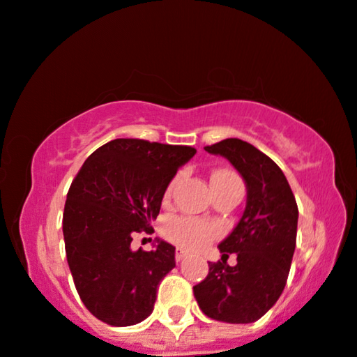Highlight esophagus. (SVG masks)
Returning <instances> with one entry per match:
<instances>
[{"label":"esophagus","instance_id":"34e87169","mask_svg":"<svg viewBox=\"0 0 357 357\" xmlns=\"http://www.w3.org/2000/svg\"><path fill=\"white\" fill-rule=\"evenodd\" d=\"M188 257V252H184L183 249H176V252H174V259H176V261H181V260H184Z\"/></svg>","mask_w":357,"mask_h":357}]
</instances>
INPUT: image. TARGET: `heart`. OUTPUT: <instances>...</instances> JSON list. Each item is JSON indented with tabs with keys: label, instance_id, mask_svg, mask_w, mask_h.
<instances>
[{
	"label": "heart",
	"instance_id": "heart-1",
	"mask_svg": "<svg viewBox=\"0 0 357 357\" xmlns=\"http://www.w3.org/2000/svg\"><path fill=\"white\" fill-rule=\"evenodd\" d=\"M212 186H219V184L231 183V181H241L237 174L232 171H215L212 174ZM173 184L166 189V196H169ZM163 236L168 238L169 242L176 243V245L183 247V249H202L207 243H211L215 237L219 236V227L212 222H206V220L194 219V218H171L163 225Z\"/></svg>",
	"mask_w": 357,
	"mask_h": 357
}]
</instances>
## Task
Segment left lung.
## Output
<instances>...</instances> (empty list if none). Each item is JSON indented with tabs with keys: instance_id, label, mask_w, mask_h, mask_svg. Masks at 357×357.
I'll list each match as a JSON object with an SVG mask.
<instances>
[{
	"instance_id": "left-lung-1",
	"label": "left lung",
	"mask_w": 357,
	"mask_h": 357,
	"mask_svg": "<svg viewBox=\"0 0 357 357\" xmlns=\"http://www.w3.org/2000/svg\"><path fill=\"white\" fill-rule=\"evenodd\" d=\"M227 158L247 184V206L231 236L219 243L222 259L192 287L206 317L224 323H254L282 295L296 245L298 206L273 160L238 138L204 146ZM238 255L231 268L227 259Z\"/></svg>"
}]
</instances>
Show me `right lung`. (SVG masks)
Returning <instances> with one entry per match:
<instances>
[{
    "mask_svg": "<svg viewBox=\"0 0 357 357\" xmlns=\"http://www.w3.org/2000/svg\"><path fill=\"white\" fill-rule=\"evenodd\" d=\"M192 146L116 138L90 155L72 181L62 218L66 255L75 288L90 313L110 326L150 317L161 280L174 268V247L133 252L135 232L151 220Z\"/></svg>",
    "mask_w": 357,
    "mask_h": 357,
    "instance_id": "1",
    "label": "right lung"
}]
</instances>
